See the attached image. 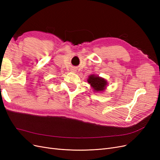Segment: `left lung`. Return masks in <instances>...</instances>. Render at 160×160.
I'll return each instance as SVG.
<instances>
[{"mask_svg":"<svg viewBox=\"0 0 160 160\" xmlns=\"http://www.w3.org/2000/svg\"><path fill=\"white\" fill-rule=\"evenodd\" d=\"M88 83L91 84V87L95 91H102L105 89L106 83L107 82L103 78H101L99 77H95L93 75L89 76L88 79Z\"/></svg>","mask_w":160,"mask_h":160,"instance_id":"1","label":"left lung"}]
</instances>
